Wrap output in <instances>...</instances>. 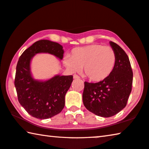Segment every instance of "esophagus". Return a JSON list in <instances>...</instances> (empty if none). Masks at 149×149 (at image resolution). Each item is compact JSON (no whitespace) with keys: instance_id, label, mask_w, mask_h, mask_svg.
Listing matches in <instances>:
<instances>
[{"instance_id":"obj_1","label":"esophagus","mask_w":149,"mask_h":149,"mask_svg":"<svg viewBox=\"0 0 149 149\" xmlns=\"http://www.w3.org/2000/svg\"><path fill=\"white\" fill-rule=\"evenodd\" d=\"M73 78H74V79H80V77L78 76L77 74H74V75H73Z\"/></svg>"}]
</instances>
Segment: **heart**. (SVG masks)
Here are the masks:
<instances>
[{
	"instance_id": "1",
	"label": "heart",
	"mask_w": 149,
	"mask_h": 149,
	"mask_svg": "<svg viewBox=\"0 0 149 149\" xmlns=\"http://www.w3.org/2000/svg\"><path fill=\"white\" fill-rule=\"evenodd\" d=\"M115 51L109 46L94 43L73 49L70 57L64 58V64L72 71L84 67L86 76L91 81H104L110 76L116 64Z\"/></svg>"
}]
</instances>
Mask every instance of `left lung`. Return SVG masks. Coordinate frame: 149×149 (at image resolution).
<instances>
[{"instance_id": "1", "label": "left lung", "mask_w": 149, "mask_h": 149, "mask_svg": "<svg viewBox=\"0 0 149 149\" xmlns=\"http://www.w3.org/2000/svg\"><path fill=\"white\" fill-rule=\"evenodd\" d=\"M111 47L116 53V64L110 76L96 83L84 82L82 101L88 110L95 115L109 118L125 108L131 92L133 71L124 50L113 41Z\"/></svg>"}]
</instances>
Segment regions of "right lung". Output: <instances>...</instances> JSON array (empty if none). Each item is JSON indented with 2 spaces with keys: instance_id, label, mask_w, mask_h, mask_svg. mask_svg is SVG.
<instances>
[{
  "instance_id": "add662e5",
  "label": "right lung",
  "mask_w": 149,
  "mask_h": 149,
  "mask_svg": "<svg viewBox=\"0 0 149 149\" xmlns=\"http://www.w3.org/2000/svg\"><path fill=\"white\" fill-rule=\"evenodd\" d=\"M47 53L63 59L64 50L59 43L42 40L36 41L23 52L17 63L14 85L21 106L34 118H51L62 111L65 94L73 80L72 75H55L42 81L33 79L30 63L33 56Z\"/></svg>"
}]
</instances>
